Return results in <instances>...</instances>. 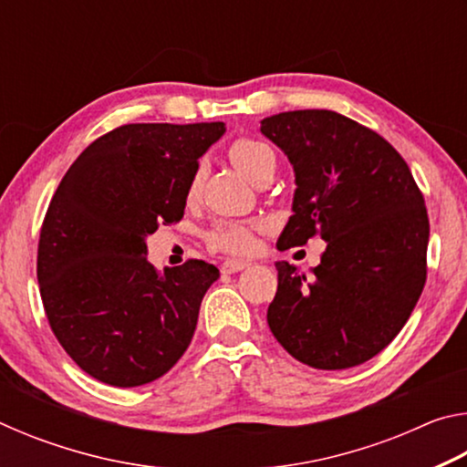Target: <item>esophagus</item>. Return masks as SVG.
Here are the masks:
<instances>
[{
  "instance_id": "1",
  "label": "esophagus",
  "mask_w": 467,
  "mask_h": 467,
  "mask_svg": "<svg viewBox=\"0 0 467 467\" xmlns=\"http://www.w3.org/2000/svg\"><path fill=\"white\" fill-rule=\"evenodd\" d=\"M249 264L247 262H241V259H226V262L223 264V272L224 274H236L241 270H247Z\"/></svg>"
}]
</instances>
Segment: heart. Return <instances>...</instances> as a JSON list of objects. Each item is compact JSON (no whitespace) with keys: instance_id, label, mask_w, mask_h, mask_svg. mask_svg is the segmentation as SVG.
Returning a JSON list of instances; mask_svg holds the SVG:
<instances>
[{"instance_id":"obj_1","label":"heart","mask_w":467,"mask_h":467,"mask_svg":"<svg viewBox=\"0 0 467 467\" xmlns=\"http://www.w3.org/2000/svg\"><path fill=\"white\" fill-rule=\"evenodd\" d=\"M228 156H231L233 164L239 171H243L253 183L267 175H274L275 171V152L262 140L255 138H239L234 140L231 148H228ZM203 181V167H197L189 181L187 195L195 197L200 192ZM208 241L212 247L223 249L228 253H249L253 249V228L243 223H218L212 233L208 234Z\"/></svg>"}]
</instances>
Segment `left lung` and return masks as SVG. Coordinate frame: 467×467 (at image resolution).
<instances>
[{
    "mask_svg": "<svg viewBox=\"0 0 467 467\" xmlns=\"http://www.w3.org/2000/svg\"><path fill=\"white\" fill-rule=\"evenodd\" d=\"M262 133L295 169V200L278 249L319 234L321 264L305 275L278 262L267 326L290 357L313 368L362 365L412 315L426 282L429 214L389 141L336 110L265 117Z\"/></svg>",
    "mask_w": 467,
    "mask_h": 467,
    "instance_id": "obj_1",
    "label": "left lung"
}]
</instances>
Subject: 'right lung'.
<instances>
[{
    "mask_svg": "<svg viewBox=\"0 0 467 467\" xmlns=\"http://www.w3.org/2000/svg\"><path fill=\"white\" fill-rule=\"evenodd\" d=\"M216 123H130L69 167L47 210L36 275L55 337L84 373L115 387L154 381L192 344L216 265L189 259L161 274L146 236L183 218Z\"/></svg>",
    "mask_w": 467,
    "mask_h": 467,
    "instance_id": "right-lung-1",
    "label": "right lung"
}]
</instances>
